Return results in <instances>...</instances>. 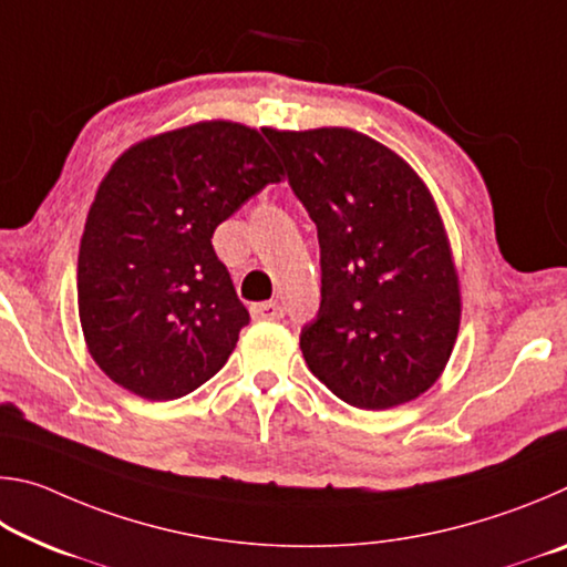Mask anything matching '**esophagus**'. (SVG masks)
<instances>
[{"label":"esophagus","instance_id":"obj_1","mask_svg":"<svg viewBox=\"0 0 567 567\" xmlns=\"http://www.w3.org/2000/svg\"><path fill=\"white\" fill-rule=\"evenodd\" d=\"M282 315H285L282 305L275 302V300L252 305V318H257V320H280Z\"/></svg>","mask_w":567,"mask_h":567}]
</instances>
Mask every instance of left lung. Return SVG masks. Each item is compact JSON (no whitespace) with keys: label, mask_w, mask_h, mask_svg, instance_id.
<instances>
[{"label":"left lung","mask_w":567,"mask_h":567,"mask_svg":"<svg viewBox=\"0 0 567 567\" xmlns=\"http://www.w3.org/2000/svg\"><path fill=\"white\" fill-rule=\"evenodd\" d=\"M318 227L322 300L307 368L360 410L420 398L460 330V282L437 205L405 159L348 127L265 130Z\"/></svg>","instance_id":"1"}]
</instances>
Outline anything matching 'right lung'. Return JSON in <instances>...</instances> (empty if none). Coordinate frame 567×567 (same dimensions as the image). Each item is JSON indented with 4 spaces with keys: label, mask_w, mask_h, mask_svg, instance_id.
Segmentation results:
<instances>
[{
    "label": "right lung",
    "mask_w": 567,
    "mask_h": 567,
    "mask_svg": "<svg viewBox=\"0 0 567 567\" xmlns=\"http://www.w3.org/2000/svg\"><path fill=\"white\" fill-rule=\"evenodd\" d=\"M282 179L262 132L213 120L132 145L100 182L76 260L84 342L100 370L145 400L217 375L249 312L213 235Z\"/></svg>",
    "instance_id": "right-lung-1"
}]
</instances>
